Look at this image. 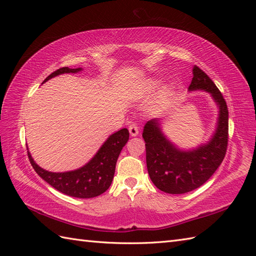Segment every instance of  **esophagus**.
<instances>
[{
    "instance_id": "obj_1",
    "label": "esophagus",
    "mask_w": 256,
    "mask_h": 256,
    "mask_svg": "<svg viewBox=\"0 0 256 256\" xmlns=\"http://www.w3.org/2000/svg\"><path fill=\"white\" fill-rule=\"evenodd\" d=\"M128 131H130V134H131V136H138L140 132L138 125L136 123H132L128 126Z\"/></svg>"
}]
</instances>
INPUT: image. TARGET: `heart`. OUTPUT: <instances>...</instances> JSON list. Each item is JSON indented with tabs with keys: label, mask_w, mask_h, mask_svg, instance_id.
I'll list each match as a JSON object with an SVG mask.
<instances>
[{
	"label": "heart",
	"mask_w": 256,
	"mask_h": 256,
	"mask_svg": "<svg viewBox=\"0 0 256 256\" xmlns=\"http://www.w3.org/2000/svg\"><path fill=\"white\" fill-rule=\"evenodd\" d=\"M156 86H157V82H156V81H152V82L148 84V89H154Z\"/></svg>",
	"instance_id": "1"
}]
</instances>
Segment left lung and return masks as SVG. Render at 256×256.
Returning <instances> with one entry per match:
<instances>
[{"instance_id": "left-lung-1", "label": "left lung", "mask_w": 256, "mask_h": 256, "mask_svg": "<svg viewBox=\"0 0 256 256\" xmlns=\"http://www.w3.org/2000/svg\"><path fill=\"white\" fill-rule=\"evenodd\" d=\"M194 78L188 91L202 90L211 94L219 108L214 133L204 144L182 150L162 133L160 121L153 118L144 125L146 165L150 180L167 194H186L199 188L214 175L224 160L229 136V112L219 89L199 67L192 68Z\"/></svg>"}]
</instances>
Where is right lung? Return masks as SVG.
<instances>
[{"mask_svg":"<svg viewBox=\"0 0 256 256\" xmlns=\"http://www.w3.org/2000/svg\"><path fill=\"white\" fill-rule=\"evenodd\" d=\"M81 70L82 68H60L48 76L44 82L56 76L77 74ZM128 136L130 133L128 128H122L113 133L84 166L70 172H52L42 170L32 160L30 150H27V153H28L30 162L35 172L58 192L74 198H94L106 192L111 186L114 172H116V160L122 148L128 143Z\"/></svg>","mask_w":256,"mask_h":256,"instance_id":"1","label":"right lung"}]
</instances>
